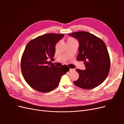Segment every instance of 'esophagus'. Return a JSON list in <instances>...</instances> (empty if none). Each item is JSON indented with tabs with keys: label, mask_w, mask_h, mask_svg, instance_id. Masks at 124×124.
Masks as SVG:
<instances>
[{
	"label": "esophagus",
	"mask_w": 124,
	"mask_h": 124,
	"mask_svg": "<svg viewBox=\"0 0 124 124\" xmlns=\"http://www.w3.org/2000/svg\"><path fill=\"white\" fill-rule=\"evenodd\" d=\"M75 70V69H70V71H74Z\"/></svg>",
	"instance_id": "obj_1"
}]
</instances>
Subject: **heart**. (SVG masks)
I'll use <instances>...</instances> for the list:
<instances>
[{"label":"heart","instance_id":"b5f03b06","mask_svg":"<svg viewBox=\"0 0 124 124\" xmlns=\"http://www.w3.org/2000/svg\"><path fill=\"white\" fill-rule=\"evenodd\" d=\"M73 40H74L73 39H72V38H70V39H68V41H73Z\"/></svg>","mask_w":124,"mask_h":124}]
</instances>
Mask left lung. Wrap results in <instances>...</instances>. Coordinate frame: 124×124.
<instances>
[{
    "label": "left lung",
    "instance_id": "obj_1",
    "mask_svg": "<svg viewBox=\"0 0 124 124\" xmlns=\"http://www.w3.org/2000/svg\"><path fill=\"white\" fill-rule=\"evenodd\" d=\"M79 42L77 60L84 62L85 70L77 69L79 78L73 83L80 88L90 89L106 80L110 68V59L106 44L98 37L86 31L69 34Z\"/></svg>",
    "mask_w": 124,
    "mask_h": 124
}]
</instances>
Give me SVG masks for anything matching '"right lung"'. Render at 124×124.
I'll return each mask as SVG.
<instances>
[{"label":"right lung","mask_w":124,"mask_h":124,"mask_svg":"<svg viewBox=\"0 0 124 124\" xmlns=\"http://www.w3.org/2000/svg\"><path fill=\"white\" fill-rule=\"evenodd\" d=\"M64 35L47 33L31 40L26 46L21 59L22 74L32 88L42 93L57 87L62 76L69 70L67 66H55L48 59H53L55 46Z\"/></svg>","instance_id":"obj_1"}]
</instances>
